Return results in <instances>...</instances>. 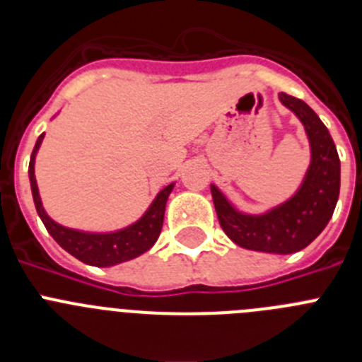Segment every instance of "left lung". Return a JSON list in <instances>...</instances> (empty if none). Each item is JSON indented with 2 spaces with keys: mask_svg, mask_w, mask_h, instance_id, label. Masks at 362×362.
I'll return each mask as SVG.
<instances>
[{
  "mask_svg": "<svg viewBox=\"0 0 362 362\" xmlns=\"http://www.w3.org/2000/svg\"><path fill=\"white\" fill-rule=\"evenodd\" d=\"M279 99L305 124L312 148V163L296 196L263 216H246L233 209L219 188L212 185L210 190L221 228L235 245L268 254H293L306 248L332 219L341 187V161L317 114L293 95L281 92Z\"/></svg>",
  "mask_w": 362,
  "mask_h": 362,
  "instance_id": "8db88e82",
  "label": "left lung"
}]
</instances>
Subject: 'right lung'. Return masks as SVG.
Returning <instances> with one entry per match:
<instances>
[{
	"mask_svg": "<svg viewBox=\"0 0 362 362\" xmlns=\"http://www.w3.org/2000/svg\"><path fill=\"white\" fill-rule=\"evenodd\" d=\"M43 136L45 134H41L37 137L36 146L32 150L30 165H28V177H30L32 197H34L37 214H40L41 221H43L45 228L49 230V233L56 239L57 245L62 246L63 250L69 252L70 255H74V257L83 261V263L92 264V267H114V264L130 261V259L150 250L153 243L158 241L159 233H161L166 199L170 196L174 183L163 188L158 194V197L153 199V203L150 204V209L146 210L145 216L137 223H134V225L127 226V228L112 233H88L66 228V226L57 225L56 221H52L47 216V212L43 210V204H41L40 192H37L36 175H34V161H36V152L40 148L41 141H43Z\"/></svg>",
	"mask_w": 362,
	"mask_h": 362,
	"instance_id": "add662e5",
	"label": "right lung"
}]
</instances>
